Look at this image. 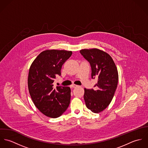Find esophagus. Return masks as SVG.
Wrapping results in <instances>:
<instances>
[{
  "label": "esophagus",
  "instance_id": "1",
  "mask_svg": "<svg viewBox=\"0 0 148 148\" xmlns=\"http://www.w3.org/2000/svg\"><path fill=\"white\" fill-rule=\"evenodd\" d=\"M77 86H78V85L75 84H72L71 85V86L72 88H76V87H77Z\"/></svg>",
  "mask_w": 148,
  "mask_h": 148
}]
</instances>
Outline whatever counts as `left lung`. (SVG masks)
Returning a JSON list of instances; mask_svg holds the SVG:
<instances>
[{
    "label": "left lung",
    "instance_id": "8db88e82",
    "mask_svg": "<svg viewBox=\"0 0 148 148\" xmlns=\"http://www.w3.org/2000/svg\"><path fill=\"white\" fill-rule=\"evenodd\" d=\"M80 52L90 64L92 78L97 79L95 90L84 89L85 105L92 112L98 113L106 109L113 99L118 84L117 69L112 57L104 51L92 48Z\"/></svg>",
    "mask_w": 148,
    "mask_h": 148
}]
</instances>
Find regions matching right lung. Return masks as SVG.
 I'll return each instance as SVG.
<instances>
[{
	"label": "right lung",
	"instance_id": "add662e5",
	"mask_svg": "<svg viewBox=\"0 0 148 148\" xmlns=\"http://www.w3.org/2000/svg\"><path fill=\"white\" fill-rule=\"evenodd\" d=\"M72 51L48 49L42 52L31 64L28 73V88L35 106L45 116H60L71 100L69 86H53L56 76L61 75L63 64Z\"/></svg>",
	"mask_w": 148,
	"mask_h": 148
}]
</instances>
